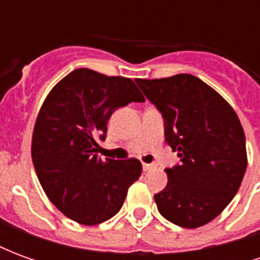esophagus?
Segmentation results:
<instances>
[{
  "instance_id": "34e87169",
  "label": "esophagus",
  "mask_w": 260,
  "mask_h": 260,
  "mask_svg": "<svg viewBox=\"0 0 260 260\" xmlns=\"http://www.w3.org/2000/svg\"><path fill=\"white\" fill-rule=\"evenodd\" d=\"M142 167H143V171H149V170L154 169V164H147V163H143V164H142Z\"/></svg>"
}]
</instances>
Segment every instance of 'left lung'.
Wrapping results in <instances>:
<instances>
[{"label": "left lung", "mask_w": 260, "mask_h": 260, "mask_svg": "<svg viewBox=\"0 0 260 260\" xmlns=\"http://www.w3.org/2000/svg\"><path fill=\"white\" fill-rule=\"evenodd\" d=\"M164 118L166 142L180 164L154 195L160 214L184 229L216 218L233 201L245 174V134L234 108L191 74L136 79Z\"/></svg>", "instance_id": "left-lung-1"}]
</instances>
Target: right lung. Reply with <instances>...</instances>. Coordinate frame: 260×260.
Returning <instances> with one entry per match:
<instances>
[{
	"label": "right lung",
	"instance_id": "obj_1",
	"mask_svg": "<svg viewBox=\"0 0 260 260\" xmlns=\"http://www.w3.org/2000/svg\"><path fill=\"white\" fill-rule=\"evenodd\" d=\"M145 102L134 80L87 68L72 71L48 93L37 115L31 158L43 189L59 212L96 225L119 212L142 174L136 158L97 157V143L118 107Z\"/></svg>",
	"mask_w": 260,
	"mask_h": 260
}]
</instances>
